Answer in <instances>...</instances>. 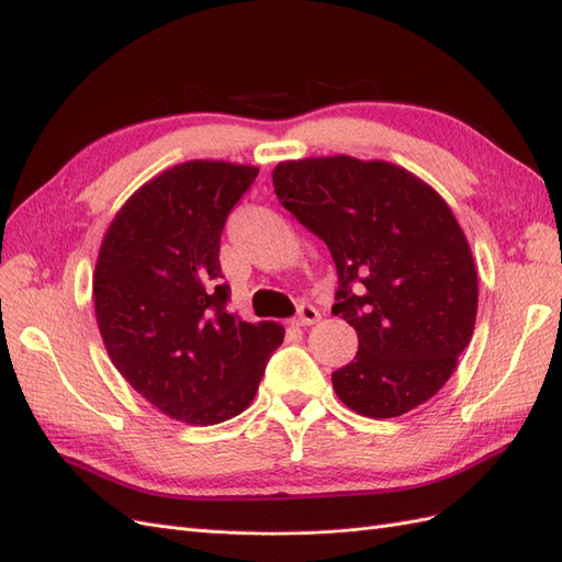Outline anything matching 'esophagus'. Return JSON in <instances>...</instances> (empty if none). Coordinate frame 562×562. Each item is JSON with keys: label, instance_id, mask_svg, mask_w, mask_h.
<instances>
[{"label": "esophagus", "instance_id": "34e87169", "mask_svg": "<svg viewBox=\"0 0 562 562\" xmlns=\"http://www.w3.org/2000/svg\"><path fill=\"white\" fill-rule=\"evenodd\" d=\"M321 321V314L312 304H300L297 316H293V326H314V323Z\"/></svg>", "mask_w": 562, "mask_h": 562}]
</instances>
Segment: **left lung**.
Segmentation results:
<instances>
[{"mask_svg": "<svg viewBox=\"0 0 562 562\" xmlns=\"http://www.w3.org/2000/svg\"><path fill=\"white\" fill-rule=\"evenodd\" d=\"M274 192L326 241L337 267L333 314L359 335L333 386L353 413L398 417L457 368L479 312V277L448 203L405 168L347 155L281 161Z\"/></svg>", "mask_w": 562, "mask_h": 562, "instance_id": "8db88e82", "label": "left lung"}]
</instances>
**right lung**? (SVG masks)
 Segmentation results:
<instances>
[{"label": "right lung", "mask_w": 562, "mask_h": 562, "mask_svg": "<svg viewBox=\"0 0 562 562\" xmlns=\"http://www.w3.org/2000/svg\"><path fill=\"white\" fill-rule=\"evenodd\" d=\"M258 168L184 161L145 182L105 232L93 274L100 335L114 368L168 417L211 427L244 413L269 356L274 321L227 310L220 236Z\"/></svg>", "instance_id": "add662e5"}]
</instances>
